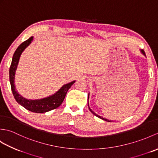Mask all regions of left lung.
Segmentation results:
<instances>
[{"instance_id":"8db88e82","label":"left lung","mask_w":158,"mask_h":158,"mask_svg":"<svg viewBox=\"0 0 158 158\" xmlns=\"http://www.w3.org/2000/svg\"><path fill=\"white\" fill-rule=\"evenodd\" d=\"M142 53H143V54L144 55H145V52H144L143 51V50H142ZM88 107H89V110H90V111H91L93 114H94V115L95 116H96V117H99V118H100V119H103V120H105V121H106V122H111V120H109V119H105V118H103V117H100V116H99V115H97V114H96L93 111V110L91 109H90L89 108V105H88Z\"/></svg>"}]
</instances>
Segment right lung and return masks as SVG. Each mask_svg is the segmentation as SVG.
Listing matches in <instances>:
<instances>
[{"mask_svg":"<svg viewBox=\"0 0 158 158\" xmlns=\"http://www.w3.org/2000/svg\"><path fill=\"white\" fill-rule=\"evenodd\" d=\"M32 39L33 36L30 37L28 40L23 42L15 50L9 69V80L10 83H11L13 95L14 96L16 101L19 105L24 107L25 109L30 110V111H32L33 113H43L55 109L61 105L64 99L65 98L67 92H68V90L73 83H75V81H72L68 83V84L63 85L55 94L43 99L27 100L20 96L15 90V87L14 85L15 73L18 64L20 56H21L22 52L25 49L26 47L28 46L30 43H31Z\"/></svg>","mask_w":158,"mask_h":158,"instance_id":"1","label":"right lung"}]
</instances>
